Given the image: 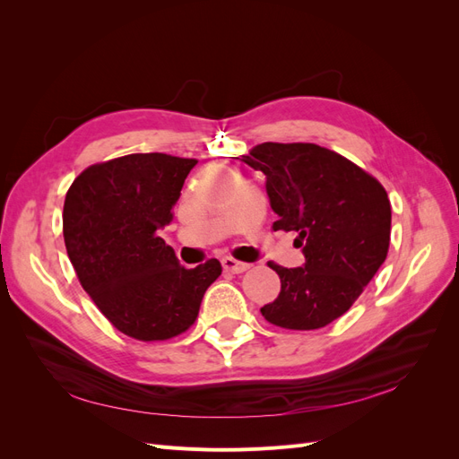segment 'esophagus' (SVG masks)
<instances>
[{"mask_svg":"<svg viewBox=\"0 0 459 459\" xmlns=\"http://www.w3.org/2000/svg\"><path fill=\"white\" fill-rule=\"evenodd\" d=\"M221 266H224L226 272L243 273V272H247L248 268H251V264L239 262V260H235V258H231V256H226V258H221Z\"/></svg>","mask_w":459,"mask_h":459,"instance_id":"34e87169","label":"esophagus"}]
</instances>
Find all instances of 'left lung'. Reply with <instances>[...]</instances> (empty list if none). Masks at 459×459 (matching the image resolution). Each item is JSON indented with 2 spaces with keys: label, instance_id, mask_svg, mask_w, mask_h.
Masks as SVG:
<instances>
[{
  "label": "left lung",
  "instance_id": "left-lung-1",
  "mask_svg": "<svg viewBox=\"0 0 459 459\" xmlns=\"http://www.w3.org/2000/svg\"><path fill=\"white\" fill-rule=\"evenodd\" d=\"M266 174L277 214L273 231H297L307 262L283 268L280 297L262 307L270 324L310 331L349 310L377 273L391 243V201L385 187L339 152L316 143L266 142L243 155Z\"/></svg>",
  "mask_w": 459,
  "mask_h": 459
}]
</instances>
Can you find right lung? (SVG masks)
<instances>
[{
  "label": "right lung",
  "mask_w": 459,
  "mask_h": 459,
  "mask_svg": "<svg viewBox=\"0 0 459 459\" xmlns=\"http://www.w3.org/2000/svg\"><path fill=\"white\" fill-rule=\"evenodd\" d=\"M195 164L197 159L134 152L88 166L66 191L68 258L95 307L132 339L182 335L221 273L216 258L184 268L159 238Z\"/></svg>",
  "instance_id": "add662e5"
}]
</instances>
